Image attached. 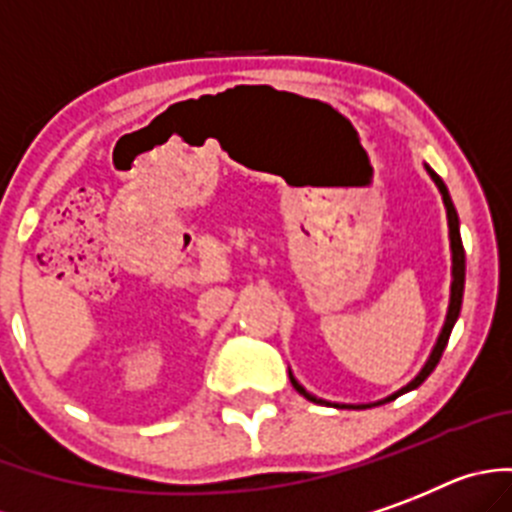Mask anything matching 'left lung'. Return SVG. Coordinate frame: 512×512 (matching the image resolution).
Returning a JSON list of instances; mask_svg holds the SVG:
<instances>
[{
  "instance_id": "left-lung-1",
  "label": "left lung",
  "mask_w": 512,
  "mask_h": 512,
  "mask_svg": "<svg viewBox=\"0 0 512 512\" xmlns=\"http://www.w3.org/2000/svg\"><path fill=\"white\" fill-rule=\"evenodd\" d=\"M428 176H431V181L439 186L441 191V199H444V206H446V219H449V245H451V293H449V308H446V321H444V329H441L439 339H436L434 349H431V357L426 359V365H423V370L418 372L416 377H413L405 388H400L398 393H393L390 398L380 400V403H390V400H395L398 395L408 393V390H416L418 385H421L423 380H426L431 372L436 370V365H439L441 354H444L446 349V342H449L451 336V329H454V324H457L459 319V311H462V296H464V247H462V234H459V216H457V209H454V204H451V196H449V188L444 186V181H441L439 176H436L434 170L428 168ZM288 377L290 382H293V388L298 390V393L303 395L306 400H311V403H321V405H334V408H372V405H380V403H367V405H344V403H329V400H321L316 398V395L308 393L306 388H303L301 382L293 377V372L288 370Z\"/></svg>"
}]
</instances>
